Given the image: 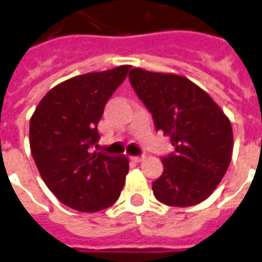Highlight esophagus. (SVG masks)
<instances>
[{
  "label": "esophagus",
  "instance_id": "34e87169",
  "mask_svg": "<svg viewBox=\"0 0 262 262\" xmlns=\"http://www.w3.org/2000/svg\"><path fill=\"white\" fill-rule=\"evenodd\" d=\"M130 159L135 161V163H141V161L145 160V156H144V155H142V156H132Z\"/></svg>",
  "mask_w": 262,
  "mask_h": 262
}]
</instances>
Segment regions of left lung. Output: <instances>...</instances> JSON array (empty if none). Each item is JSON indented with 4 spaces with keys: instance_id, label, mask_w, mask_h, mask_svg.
Segmentation results:
<instances>
[{
    "instance_id": "1",
    "label": "left lung",
    "mask_w": 262,
    "mask_h": 262,
    "mask_svg": "<svg viewBox=\"0 0 262 262\" xmlns=\"http://www.w3.org/2000/svg\"><path fill=\"white\" fill-rule=\"evenodd\" d=\"M129 80L150 112L156 130L171 137L175 152L152 183L159 202L188 207L207 199L226 173L233 152L229 118L211 97L184 76L133 69Z\"/></svg>"
}]
</instances>
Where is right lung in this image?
<instances>
[{
  "label": "right lung",
  "mask_w": 262,
  "mask_h": 262,
  "mask_svg": "<svg viewBox=\"0 0 262 262\" xmlns=\"http://www.w3.org/2000/svg\"><path fill=\"white\" fill-rule=\"evenodd\" d=\"M130 66L89 72L55 86L44 95L29 124V144L47 187L69 207L95 212L120 198L129 161L91 152L106 102ZM97 146V145H95Z\"/></svg>",
  "instance_id": "1"
}]
</instances>
